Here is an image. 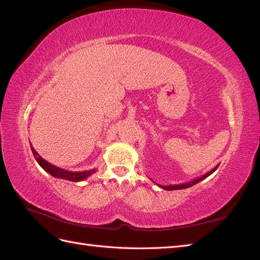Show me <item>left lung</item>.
I'll return each instance as SVG.
<instances>
[{"label":"left lung","instance_id":"8db88e82","mask_svg":"<svg viewBox=\"0 0 260 260\" xmlns=\"http://www.w3.org/2000/svg\"><path fill=\"white\" fill-rule=\"evenodd\" d=\"M218 166H219V165H217V166H216L215 168H212L211 170H209L208 172H206L205 175H203V176H201V177H199V178H196V179H194V180L187 181V182H184V183H180V184H171V185H160V184H158V183H156V184L158 185L159 187L164 188V190H168V191L182 190V188H187V187H190V186H192V185H194V184H196V183H199L200 181H202V180H204V179H206L207 177H209V176L212 174V172H215V171L217 170Z\"/></svg>","mask_w":260,"mask_h":260}]
</instances>
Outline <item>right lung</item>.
Here are the masks:
<instances>
[{
    "label": "right lung",
    "mask_w": 260,
    "mask_h": 260,
    "mask_svg": "<svg viewBox=\"0 0 260 260\" xmlns=\"http://www.w3.org/2000/svg\"><path fill=\"white\" fill-rule=\"evenodd\" d=\"M31 146V144H30ZM31 151H32V154L35 156V158L37 160V162L40 165V166L49 174L55 178L58 179H64V180H68V181H73V182H79V181H82L84 179H86L88 177H90L91 175L95 174L96 169H90V170H84V171H70V170H66L59 168L57 166H54V165L50 164L49 161H46L45 159H43L42 157L37 153L36 149L31 146Z\"/></svg>",
    "instance_id": "right-lung-1"
}]
</instances>
